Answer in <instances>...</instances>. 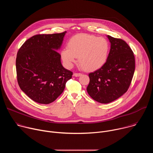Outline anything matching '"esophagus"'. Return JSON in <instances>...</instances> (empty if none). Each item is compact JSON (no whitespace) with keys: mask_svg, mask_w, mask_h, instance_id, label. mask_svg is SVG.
<instances>
[{"mask_svg":"<svg viewBox=\"0 0 153 153\" xmlns=\"http://www.w3.org/2000/svg\"><path fill=\"white\" fill-rule=\"evenodd\" d=\"M73 76L74 77H79V76H82V74L81 73H74Z\"/></svg>","mask_w":153,"mask_h":153,"instance_id":"obj_1","label":"esophagus"}]
</instances>
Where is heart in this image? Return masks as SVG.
I'll return each mask as SVG.
<instances>
[{"mask_svg": "<svg viewBox=\"0 0 153 153\" xmlns=\"http://www.w3.org/2000/svg\"><path fill=\"white\" fill-rule=\"evenodd\" d=\"M110 49L108 41L104 37L88 34H80L71 37L67 48L61 51L62 59L67 68H71L77 61L86 71H93L106 63Z\"/></svg>", "mask_w": 153, "mask_h": 153, "instance_id": "b5f03b06", "label": "heart"}]
</instances>
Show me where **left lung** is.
<instances>
[{"instance_id": "8db88e82", "label": "left lung", "mask_w": 153, "mask_h": 153, "mask_svg": "<svg viewBox=\"0 0 153 153\" xmlns=\"http://www.w3.org/2000/svg\"><path fill=\"white\" fill-rule=\"evenodd\" d=\"M111 43L107 60L99 70L89 74L87 92L94 100L110 103L125 94L131 82L135 59L133 51L120 39L106 36Z\"/></svg>"}]
</instances>
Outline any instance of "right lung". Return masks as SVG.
Instances as JSON below:
<instances>
[{
  "label": "right lung",
  "instance_id": "add662e5",
  "mask_svg": "<svg viewBox=\"0 0 153 153\" xmlns=\"http://www.w3.org/2000/svg\"><path fill=\"white\" fill-rule=\"evenodd\" d=\"M66 33L35 35L18 51L16 61L18 84L36 102H54L72 77L73 73L62 66L61 56L57 51Z\"/></svg>",
  "mask_w": 153,
  "mask_h": 153
}]
</instances>
